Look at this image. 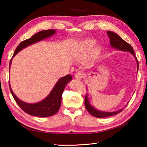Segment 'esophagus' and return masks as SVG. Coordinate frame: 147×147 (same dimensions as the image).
Wrapping results in <instances>:
<instances>
[{
  "instance_id": "1",
  "label": "esophagus",
  "mask_w": 147,
  "mask_h": 147,
  "mask_svg": "<svg viewBox=\"0 0 147 147\" xmlns=\"http://www.w3.org/2000/svg\"><path fill=\"white\" fill-rule=\"evenodd\" d=\"M82 78H83V75L81 72H78V73H76V74L75 75V78L76 80H82Z\"/></svg>"
}]
</instances>
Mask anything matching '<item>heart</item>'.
<instances>
[{
    "label": "heart",
    "mask_w": 147,
    "mask_h": 147,
    "mask_svg": "<svg viewBox=\"0 0 147 147\" xmlns=\"http://www.w3.org/2000/svg\"><path fill=\"white\" fill-rule=\"evenodd\" d=\"M95 44V40L93 39H88L83 42L82 47L86 50H91Z\"/></svg>",
    "instance_id": "b5f03b06"
}]
</instances>
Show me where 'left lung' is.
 I'll return each mask as SVG.
<instances>
[{
	"label": "left lung",
	"instance_id": "8db88e82",
	"mask_svg": "<svg viewBox=\"0 0 147 147\" xmlns=\"http://www.w3.org/2000/svg\"><path fill=\"white\" fill-rule=\"evenodd\" d=\"M107 34L109 36V40H110V44L111 46V47L113 48H116L117 50H119L121 51H125V52H129L131 53L132 54L135 56L136 59V61L137 62V71L139 69V62H138L137 57L135 56V52H134L133 48H132V46L129 44L127 42H126L125 40H123L116 33L113 32L111 31H107ZM85 107H86V109L90 113L91 115L97 118H104L107 117L113 116L119 113L122 111L123 110L121 109L119 111H117L114 112H105V111H101L97 109H95L94 107H92V105H91L89 103V99H88V94L87 93L85 97Z\"/></svg>",
	"mask_w": 147,
	"mask_h": 147
}]
</instances>
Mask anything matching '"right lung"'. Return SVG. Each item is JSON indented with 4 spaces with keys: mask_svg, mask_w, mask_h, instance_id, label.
Listing matches in <instances>:
<instances>
[{
    "mask_svg": "<svg viewBox=\"0 0 147 147\" xmlns=\"http://www.w3.org/2000/svg\"><path fill=\"white\" fill-rule=\"evenodd\" d=\"M55 33H56L55 30H42L33 35L32 36L28 38V39L24 40L17 46L14 52L13 56H12V58L16 54H18L20 51L22 50V49L26 48L27 46L32 45V44H34L36 42H39L40 40H43L46 38L52 36ZM11 61L12 59H10L9 68L10 65L11 64ZM71 80L72 78L71 75H67L64 77L61 78L55 85L54 88L52 89V90L50 93V94L42 101L36 103H28L21 101L14 95L11 88H10V82L9 87L10 92H11L16 103L24 112L30 115L40 117H47L54 115L58 111L59 107L61 106V95H62L63 91L64 90L65 87L68 84L69 81Z\"/></svg>",
    "mask_w": 147,
    "mask_h": 147,
    "instance_id": "right-lung-1",
    "label": "right lung"
}]
</instances>
